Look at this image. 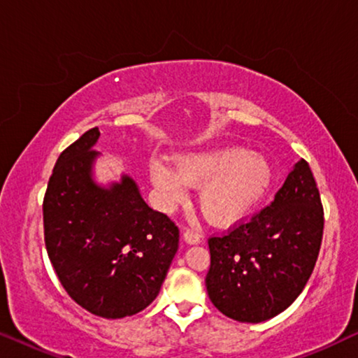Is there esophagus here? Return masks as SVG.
I'll return each instance as SVG.
<instances>
[{
  "instance_id": "obj_1",
  "label": "esophagus",
  "mask_w": 358,
  "mask_h": 358,
  "mask_svg": "<svg viewBox=\"0 0 358 358\" xmlns=\"http://www.w3.org/2000/svg\"><path fill=\"white\" fill-rule=\"evenodd\" d=\"M182 238H184V241L187 243V244H199L200 243L199 234L194 233V231H190V229H185V231L182 233Z\"/></svg>"
}]
</instances>
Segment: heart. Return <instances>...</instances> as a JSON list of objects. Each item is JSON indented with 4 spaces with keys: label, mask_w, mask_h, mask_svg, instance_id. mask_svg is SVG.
Returning <instances> with one entry per match:
<instances>
[{
    "label": "heart",
    "mask_w": 358,
    "mask_h": 358,
    "mask_svg": "<svg viewBox=\"0 0 358 358\" xmlns=\"http://www.w3.org/2000/svg\"><path fill=\"white\" fill-rule=\"evenodd\" d=\"M150 180L159 207L174 210L187 200L189 184L200 185L197 202L210 222L231 227L249 217L271 192L275 169L266 155L241 146L184 151L176 166L156 159Z\"/></svg>",
    "instance_id": "b5f03b06"
}]
</instances>
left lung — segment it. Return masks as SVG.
Returning <instances> with one entry per match:
<instances>
[{
    "instance_id": "left-lung-1",
    "label": "left lung",
    "mask_w": 358,
    "mask_h": 358,
    "mask_svg": "<svg viewBox=\"0 0 358 358\" xmlns=\"http://www.w3.org/2000/svg\"><path fill=\"white\" fill-rule=\"evenodd\" d=\"M322 215L310 164L300 159L267 208L208 239L205 285L213 305L239 322H262L285 311L315 268Z\"/></svg>"
}]
</instances>
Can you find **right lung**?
Listing matches in <instances>:
<instances>
[{"label": "right lung", "instance_id": "obj_1", "mask_svg": "<svg viewBox=\"0 0 358 358\" xmlns=\"http://www.w3.org/2000/svg\"><path fill=\"white\" fill-rule=\"evenodd\" d=\"M99 129L58 156L43 199L45 246L58 280L92 315L119 320L158 296L179 248V229L150 208L129 174L101 184Z\"/></svg>", "mask_w": 358, "mask_h": 358}]
</instances>
